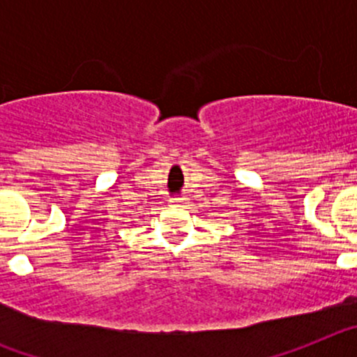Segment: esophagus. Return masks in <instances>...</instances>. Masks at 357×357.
<instances>
[{
	"mask_svg": "<svg viewBox=\"0 0 357 357\" xmlns=\"http://www.w3.org/2000/svg\"><path fill=\"white\" fill-rule=\"evenodd\" d=\"M169 202H172L173 206L182 207V206H185V204H188V198H185V197H175V198H172Z\"/></svg>",
	"mask_w": 357,
	"mask_h": 357,
	"instance_id": "34e87169",
	"label": "esophagus"
}]
</instances>
